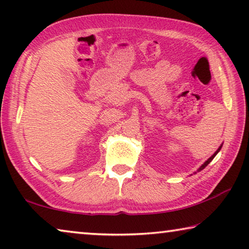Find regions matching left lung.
I'll use <instances>...</instances> for the list:
<instances>
[{
	"mask_svg": "<svg viewBox=\"0 0 249 249\" xmlns=\"http://www.w3.org/2000/svg\"><path fill=\"white\" fill-rule=\"evenodd\" d=\"M222 146H223V144H222V145H221L220 147H218V149H217V150L215 151V153H214V154H213L212 156H211V157H210V158H209L208 160H206V161H205V162L203 163V165H202V166H201V167L199 168V169H197V172H199V171H201L202 169H204V168H205L206 166H208V165H209V163H210L211 161H212V160H213V158H214V157H215V156H216V154L218 153V151H220V150H221V148H222Z\"/></svg>",
	"mask_w": 249,
	"mask_h": 249,
	"instance_id": "obj_1",
	"label": "left lung"
}]
</instances>
